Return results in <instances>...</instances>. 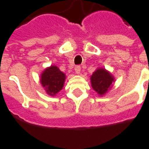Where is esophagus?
Segmentation results:
<instances>
[{
	"mask_svg": "<svg viewBox=\"0 0 149 149\" xmlns=\"http://www.w3.org/2000/svg\"><path fill=\"white\" fill-rule=\"evenodd\" d=\"M74 71L77 74H79L80 72H81V67L80 66H76L75 68H74Z\"/></svg>",
	"mask_w": 149,
	"mask_h": 149,
	"instance_id": "1",
	"label": "esophagus"
}]
</instances>
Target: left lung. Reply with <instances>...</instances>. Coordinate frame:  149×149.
I'll use <instances>...</instances> for the list:
<instances>
[{
    "label": "left lung",
    "instance_id": "left-lung-1",
    "mask_svg": "<svg viewBox=\"0 0 149 149\" xmlns=\"http://www.w3.org/2000/svg\"><path fill=\"white\" fill-rule=\"evenodd\" d=\"M91 82L92 88L100 96H102L111 88L114 78L106 69L97 68L91 76Z\"/></svg>",
    "mask_w": 149,
    "mask_h": 149
}]
</instances>
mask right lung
I'll use <instances>...</instances> for the list:
<instances>
[{"instance_id":"obj_1","label":"right lung","mask_w":149,"mask_h":149,"mask_svg":"<svg viewBox=\"0 0 149 149\" xmlns=\"http://www.w3.org/2000/svg\"><path fill=\"white\" fill-rule=\"evenodd\" d=\"M66 75L58 69L52 65L43 70L40 75V83L45 88L47 94L55 96L63 87Z\"/></svg>"}]
</instances>
